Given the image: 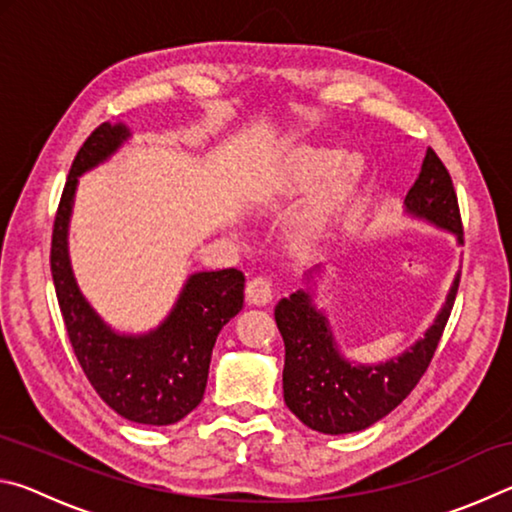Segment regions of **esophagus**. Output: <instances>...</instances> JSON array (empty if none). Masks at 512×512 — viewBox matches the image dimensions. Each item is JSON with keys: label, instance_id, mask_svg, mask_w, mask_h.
Returning <instances> with one entry per match:
<instances>
[{"label": "esophagus", "instance_id": "1", "mask_svg": "<svg viewBox=\"0 0 512 512\" xmlns=\"http://www.w3.org/2000/svg\"><path fill=\"white\" fill-rule=\"evenodd\" d=\"M246 298L250 305H255V307L268 305V302H273V298H275L273 282L268 280V277H253L246 287Z\"/></svg>", "mask_w": 512, "mask_h": 512}]
</instances>
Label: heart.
I'll use <instances>...</instances> for the list:
<instances>
[{
    "instance_id": "1",
    "label": "heart",
    "mask_w": 512,
    "mask_h": 512,
    "mask_svg": "<svg viewBox=\"0 0 512 512\" xmlns=\"http://www.w3.org/2000/svg\"><path fill=\"white\" fill-rule=\"evenodd\" d=\"M363 169H366L363 155L350 149L336 153L327 149H298L289 155V176L300 187L314 185L320 176L327 173L323 187H320L318 196L305 214V223L309 228H318L327 221L334 205L348 196L352 187L359 183Z\"/></svg>"
}]
</instances>
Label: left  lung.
I'll return each mask as SVG.
<instances>
[{
  "label": "left lung",
  "instance_id": "8db88e82",
  "mask_svg": "<svg viewBox=\"0 0 512 512\" xmlns=\"http://www.w3.org/2000/svg\"><path fill=\"white\" fill-rule=\"evenodd\" d=\"M404 214L445 230L463 246V225L456 192L445 164L431 149L422 160L409 194ZM323 264L311 266L302 275L305 289L293 291L275 305V323L284 339V402L309 429L341 436L368 429L386 418L429 368L433 352L452 314L461 271L454 275L443 307L427 327L422 339L386 361L361 363L345 357L325 309L316 305V277Z\"/></svg>",
  "mask_w": 512,
  "mask_h": 512
}]
</instances>
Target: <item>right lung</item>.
<instances>
[{
	"mask_svg": "<svg viewBox=\"0 0 512 512\" xmlns=\"http://www.w3.org/2000/svg\"><path fill=\"white\" fill-rule=\"evenodd\" d=\"M131 135L121 121H106L76 153L54 221L51 277L67 336L94 391L121 418L164 427L201 404L216 336L244 307L246 277L237 268L192 273L167 318L149 332H117L94 311L69 259L74 196L83 173L110 160Z\"/></svg>",
	"mask_w": 512,
	"mask_h": 512,
	"instance_id": "obj_1",
	"label": "right lung"
}]
</instances>
